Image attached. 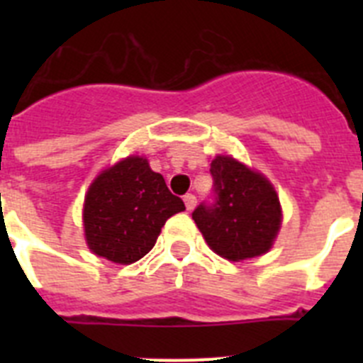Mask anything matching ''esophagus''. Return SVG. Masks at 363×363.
I'll list each match as a JSON object with an SVG mask.
<instances>
[{
    "label": "esophagus",
    "mask_w": 363,
    "mask_h": 363,
    "mask_svg": "<svg viewBox=\"0 0 363 363\" xmlns=\"http://www.w3.org/2000/svg\"><path fill=\"white\" fill-rule=\"evenodd\" d=\"M184 201H185V207H187V211H192L194 207H196V196H194V194H185Z\"/></svg>",
    "instance_id": "obj_1"
}]
</instances>
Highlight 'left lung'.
Returning <instances> with one entry per match:
<instances>
[{"label":"left lung","instance_id":"obj_1","mask_svg":"<svg viewBox=\"0 0 363 363\" xmlns=\"http://www.w3.org/2000/svg\"><path fill=\"white\" fill-rule=\"evenodd\" d=\"M218 201L200 205L192 220L207 245L229 262H243L269 252L280 233L284 211L271 179L230 154L211 163Z\"/></svg>","mask_w":363,"mask_h":363}]
</instances>
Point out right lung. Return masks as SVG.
Masks as SVG:
<instances>
[{"label": "right lung", "instance_id": "1", "mask_svg": "<svg viewBox=\"0 0 363 363\" xmlns=\"http://www.w3.org/2000/svg\"><path fill=\"white\" fill-rule=\"evenodd\" d=\"M185 211L149 160L130 154L105 167L83 200V236L92 255L130 265L147 255L165 221Z\"/></svg>", "mask_w": 363, "mask_h": 363}]
</instances>
